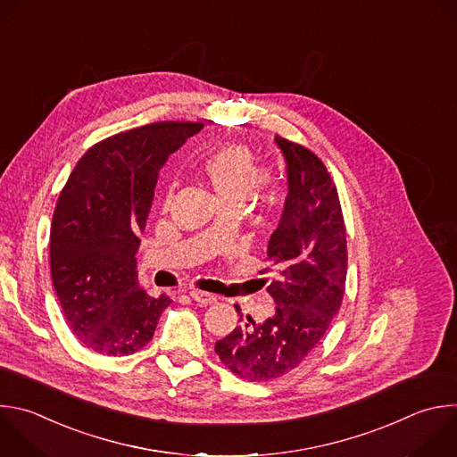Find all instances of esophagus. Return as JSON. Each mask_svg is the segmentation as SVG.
<instances>
[{
	"mask_svg": "<svg viewBox=\"0 0 457 457\" xmlns=\"http://www.w3.org/2000/svg\"><path fill=\"white\" fill-rule=\"evenodd\" d=\"M190 297L195 299L197 303H201V305H212V303L217 301V297L213 294H208V292H203V290H197V288L190 290Z\"/></svg>",
	"mask_w": 457,
	"mask_h": 457,
	"instance_id": "34e87169",
	"label": "esophagus"
}]
</instances>
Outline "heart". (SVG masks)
Here are the masks:
<instances>
[{"label":"heart","instance_id":"1","mask_svg":"<svg viewBox=\"0 0 457 457\" xmlns=\"http://www.w3.org/2000/svg\"><path fill=\"white\" fill-rule=\"evenodd\" d=\"M254 152L244 143H226L212 150L203 162V176L222 206H238L244 201L269 204L276 195V179L270 172H254ZM170 199V195H169ZM210 233L219 237L213 224Z\"/></svg>","mask_w":457,"mask_h":457}]
</instances>
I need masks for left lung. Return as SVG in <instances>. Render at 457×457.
I'll list each match as a JSON object with an SVG mask.
<instances>
[{"mask_svg":"<svg viewBox=\"0 0 457 457\" xmlns=\"http://www.w3.org/2000/svg\"><path fill=\"white\" fill-rule=\"evenodd\" d=\"M274 141L287 162L288 194L267 247L274 269L260 274L274 272L267 292L276 307L260 323L247 316L215 343L222 364L251 382L290 373L321 343L343 303L348 269L343 210L327 167L303 145Z\"/></svg>","mask_w":457,"mask_h":457,"instance_id":"left-lung-1","label":"left lung"}]
</instances>
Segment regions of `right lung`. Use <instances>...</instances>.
<instances>
[{"instance_id": "1", "label": "right lung", "mask_w": 457, "mask_h": 457, "mask_svg": "<svg viewBox=\"0 0 457 457\" xmlns=\"http://www.w3.org/2000/svg\"><path fill=\"white\" fill-rule=\"evenodd\" d=\"M203 123L158 121L93 145L57 201L52 281L68 327L91 352L123 357L154 336L172 299L137 285L136 251L169 156Z\"/></svg>"}]
</instances>
